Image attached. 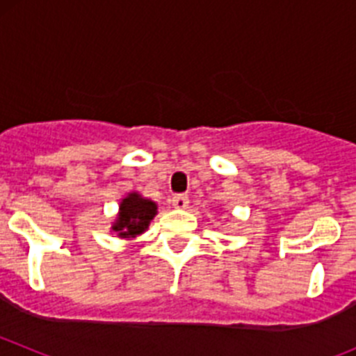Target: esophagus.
<instances>
[{"instance_id": "34e87169", "label": "esophagus", "mask_w": 356, "mask_h": 356, "mask_svg": "<svg viewBox=\"0 0 356 356\" xmlns=\"http://www.w3.org/2000/svg\"><path fill=\"white\" fill-rule=\"evenodd\" d=\"M172 207L178 210H184L188 207V197L184 196V194H178V196L172 197Z\"/></svg>"}]
</instances>
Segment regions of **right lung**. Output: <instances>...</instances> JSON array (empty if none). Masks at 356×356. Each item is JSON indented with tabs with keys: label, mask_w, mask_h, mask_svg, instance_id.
<instances>
[{
	"label": "right lung",
	"mask_w": 356,
	"mask_h": 356,
	"mask_svg": "<svg viewBox=\"0 0 356 356\" xmlns=\"http://www.w3.org/2000/svg\"><path fill=\"white\" fill-rule=\"evenodd\" d=\"M159 213V205L143 194L128 193L119 203V212L110 232H115L119 238H135L149 228V222Z\"/></svg>",
	"instance_id": "add662e5"
}]
</instances>
